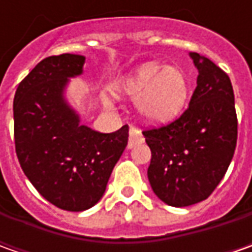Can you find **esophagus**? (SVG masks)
Masks as SVG:
<instances>
[{"mask_svg": "<svg viewBox=\"0 0 252 252\" xmlns=\"http://www.w3.org/2000/svg\"><path fill=\"white\" fill-rule=\"evenodd\" d=\"M144 141V137L141 134V130L136 129V127H130V131H129V143H127V147L131 149L137 144H141Z\"/></svg>", "mask_w": 252, "mask_h": 252, "instance_id": "34e87169", "label": "esophagus"}]
</instances>
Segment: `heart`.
I'll use <instances>...</instances> for the list:
<instances>
[{
  "mask_svg": "<svg viewBox=\"0 0 252 252\" xmlns=\"http://www.w3.org/2000/svg\"><path fill=\"white\" fill-rule=\"evenodd\" d=\"M119 92L137 98V109L146 121L164 123L185 108L189 81L178 67L144 63L119 84Z\"/></svg>",
  "mask_w": 252,
  "mask_h": 252,
  "instance_id": "1",
  "label": "heart"
}]
</instances>
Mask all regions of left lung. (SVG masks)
Segmentation results:
<instances>
[{
  "mask_svg": "<svg viewBox=\"0 0 252 252\" xmlns=\"http://www.w3.org/2000/svg\"><path fill=\"white\" fill-rule=\"evenodd\" d=\"M198 85L175 121L143 131L151 150L147 177L154 193L184 208L212 195L223 179L237 144V113L228 75L198 53Z\"/></svg>",
  "mask_w": 252,
  "mask_h": 252,
  "instance_id": "1",
  "label": "left lung"
}]
</instances>
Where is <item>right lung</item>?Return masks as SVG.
Wrapping results in <instances>:
<instances>
[{"label": "right lung", "instance_id": "right-lung-1", "mask_svg": "<svg viewBox=\"0 0 252 252\" xmlns=\"http://www.w3.org/2000/svg\"><path fill=\"white\" fill-rule=\"evenodd\" d=\"M84 63L78 54L46 57L19 83L14 98L21 168L46 200L70 212L87 210L102 198L129 140L127 125L113 133L92 130L64 101L68 78L83 73Z\"/></svg>", "mask_w": 252, "mask_h": 252}]
</instances>
